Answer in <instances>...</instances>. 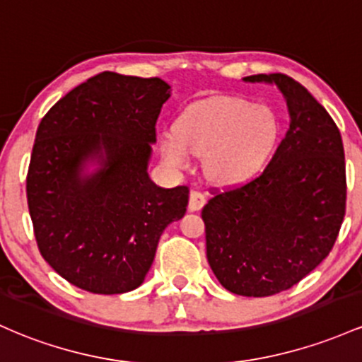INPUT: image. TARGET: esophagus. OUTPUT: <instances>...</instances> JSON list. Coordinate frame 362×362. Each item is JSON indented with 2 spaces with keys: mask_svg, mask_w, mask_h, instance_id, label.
<instances>
[{
  "mask_svg": "<svg viewBox=\"0 0 362 362\" xmlns=\"http://www.w3.org/2000/svg\"><path fill=\"white\" fill-rule=\"evenodd\" d=\"M206 204V196L199 190H192L189 197V211H199Z\"/></svg>",
  "mask_w": 362,
  "mask_h": 362,
  "instance_id": "1",
  "label": "esophagus"
}]
</instances>
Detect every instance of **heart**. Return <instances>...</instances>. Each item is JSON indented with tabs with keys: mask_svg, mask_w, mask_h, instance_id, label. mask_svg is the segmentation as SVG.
Instances as JSON below:
<instances>
[{
	"mask_svg": "<svg viewBox=\"0 0 362 362\" xmlns=\"http://www.w3.org/2000/svg\"><path fill=\"white\" fill-rule=\"evenodd\" d=\"M280 123L272 108L239 98H206L178 115L175 132L163 134V160L175 170L189 168L202 156L206 175L220 184L249 180L272 158Z\"/></svg>",
	"mask_w": 362,
	"mask_h": 362,
	"instance_id": "b5f03b06",
	"label": "heart"
}]
</instances>
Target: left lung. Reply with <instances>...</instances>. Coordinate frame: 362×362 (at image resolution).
Segmentation results:
<instances>
[{
    "label": "left lung",
    "instance_id": "left-lung-1",
    "mask_svg": "<svg viewBox=\"0 0 362 362\" xmlns=\"http://www.w3.org/2000/svg\"><path fill=\"white\" fill-rule=\"evenodd\" d=\"M244 81L275 84L291 125L263 173L213 194L201 216L218 281L237 296L268 297L299 284L335 244L347 197L344 144L328 111L292 77Z\"/></svg>",
    "mask_w": 362,
    "mask_h": 362
}]
</instances>
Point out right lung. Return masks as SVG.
Masks as SVG:
<instances>
[{"label":"right lung","mask_w":362,"mask_h":362,"mask_svg":"<svg viewBox=\"0 0 362 362\" xmlns=\"http://www.w3.org/2000/svg\"><path fill=\"white\" fill-rule=\"evenodd\" d=\"M168 98L158 77L103 71L39 123L27 173L34 235L47 264L82 291L137 288L163 230L187 211L189 187H158L148 173Z\"/></svg>","instance_id":"right-lung-1"}]
</instances>
